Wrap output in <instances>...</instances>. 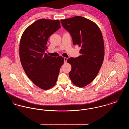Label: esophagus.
<instances>
[{
    "label": "esophagus",
    "mask_w": 129,
    "mask_h": 129,
    "mask_svg": "<svg viewBox=\"0 0 129 129\" xmlns=\"http://www.w3.org/2000/svg\"><path fill=\"white\" fill-rule=\"evenodd\" d=\"M67 59L68 58H67V57H64V63H66L67 62Z\"/></svg>",
    "instance_id": "esophagus-1"
}]
</instances>
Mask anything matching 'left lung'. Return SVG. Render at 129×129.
Segmentation results:
<instances>
[{
	"label": "left lung",
	"instance_id": "left-lung-1",
	"mask_svg": "<svg viewBox=\"0 0 129 129\" xmlns=\"http://www.w3.org/2000/svg\"><path fill=\"white\" fill-rule=\"evenodd\" d=\"M71 35L74 45L81 47V55L68 59L72 66L69 77L75 86L84 87L94 80L102 65L104 42L98 26L91 20L76 16L60 20Z\"/></svg>",
	"mask_w": 129,
	"mask_h": 129
}]
</instances>
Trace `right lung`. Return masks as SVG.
I'll list each match as a JSON object with an SVG mask.
<instances>
[{
	"label": "right lung",
	"instance_id": "1",
	"mask_svg": "<svg viewBox=\"0 0 129 129\" xmlns=\"http://www.w3.org/2000/svg\"><path fill=\"white\" fill-rule=\"evenodd\" d=\"M60 27L58 20L39 19L26 28L21 38L22 66L28 78L43 89L55 86L64 63L63 57L56 58L45 53L49 37Z\"/></svg>",
	"mask_w": 129,
	"mask_h": 129
}]
</instances>
